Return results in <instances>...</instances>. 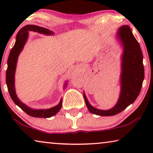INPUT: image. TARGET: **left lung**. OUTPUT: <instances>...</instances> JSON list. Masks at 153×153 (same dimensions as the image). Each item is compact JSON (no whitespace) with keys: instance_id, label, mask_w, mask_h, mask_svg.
<instances>
[{"instance_id":"left-lung-1","label":"left lung","mask_w":153,"mask_h":153,"mask_svg":"<svg viewBox=\"0 0 153 153\" xmlns=\"http://www.w3.org/2000/svg\"><path fill=\"white\" fill-rule=\"evenodd\" d=\"M118 35L124 48L122 58L121 93L118 103L111 109H97L90 104L83 94L85 104L90 112L98 116H110L122 112L137 99L144 79L143 54L129 26L125 25L120 28Z\"/></svg>"}]
</instances>
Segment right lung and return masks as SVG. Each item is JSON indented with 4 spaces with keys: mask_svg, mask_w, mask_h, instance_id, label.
I'll return each instance as SVG.
<instances>
[{
    "mask_svg": "<svg viewBox=\"0 0 153 153\" xmlns=\"http://www.w3.org/2000/svg\"><path fill=\"white\" fill-rule=\"evenodd\" d=\"M28 31H37L38 33H44L46 35H51L52 32L48 29L42 27L34 26V25H27L24 26L19 31L16 35V42L14 44V47L12 48L10 51L9 57L7 60V68L6 72V83L8 91H9L10 95L12 100L16 105L22 108L24 112H26L29 116L36 118H50V117L54 116L59 111L62 106V100H60V103L57 106H54L53 108H49V109H42V110H35L28 107V106L23 104L16 97L15 93V89H14V73H15V69L16 65V61L19 54L22 51L24 46L26 43L28 38Z\"/></svg>",
    "mask_w": 153,
    "mask_h": 153,
    "instance_id": "add662e5",
    "label": "right lung"
}]
</instances>
